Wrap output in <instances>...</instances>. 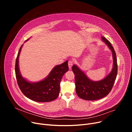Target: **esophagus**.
Here are the masks:
<instances>
[{
    "label": "esophagus",
    "instance_id": "1",
    "mask_svg": "<svg viewBox=\"0 0 132 132\" xmlns=\"http://www.w3.org/2000/svg\"><path fill=\"white\" fill-rule=\"evenodd\" d=\"M73 62L71 61H69L68 62V66H69V69H71V67H72V65H73Z\"/></svg>",
    "mask_w": 132,
    "mask_h": 132
}]
</instances>
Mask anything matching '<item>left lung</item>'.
Masks as SVG:
<instances>
[{"mask_svg": "<svg viewBox=\"0 0 132 132\" xmlns=\"http://www.w3.org/2000/svg\"><path fill=\"white\" fill-rule=\"evenodd\" d=\"M101 39L111 51L113 61L112 70L104 79L92 81L77 65H73L72 67L75 75L76 93L80 98L84 100H97L107 96L112 90L117 76V60L114 48L104 36L101 37Z\"/></svg>", "mask_w": 132, "mask_h": 132, "instance_id": "1", "label": "left lung"}]
</instances>
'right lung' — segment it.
Segmentation results:
<instances>
[{"label":"right lung","instance_id":"1","mask_svg":"<svg viewBox=\"0 0 132 132\" xmlns=\"http://www.w3.org/2000/svg\"><path fill=\"white\" fill-rule=\"evenodd\" d=\"M29 39L26 41L29 40ZM23 45L19 51L15 65V72L19 87L24 95L36 102H50L57 98L60 91V82L64 73L68 70V61L55 66L43 80L31 82L22 77L19 68V57Z\"/></svg>","mask_w":132,"mask_h":132}]
</instances>
